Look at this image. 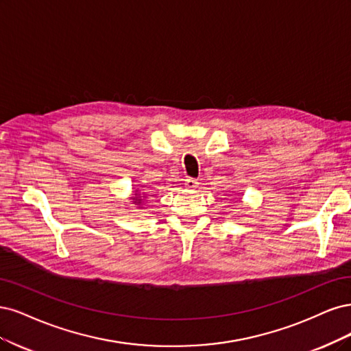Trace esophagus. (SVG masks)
Returning <instances> with one entry per match:
<instances>
[{
  "label": "esophagus",
  "mask_w": 351,
  "mask_h": 351,
  "mask_svg": "<svg viewBox=\"0 0 351 351\" xmlns=\"http://www.w3.org/2000/svg\"><path fill=\"white\" fill-rule=\"evenodd\" d=\"M198 185H199V182L195 178H186L185 179V186L188 189H195V188H198Z\"/></svg>",
  "instance_id": "obj_1"
}]
</instances>
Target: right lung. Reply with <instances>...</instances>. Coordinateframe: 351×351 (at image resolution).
<instances>
[{
    "label": "right lung",
    "instance_id": "add662e5",
    "mask_svg": "<svg viewBox=\"0 0 351 351\" xmlns=\"http://www.w3.org/2000/svg\"><path fill=\"white\" fill-rule=\"evenodd\" d=\"M134 202H141V197H135Z\"/></svg>",
    "mask_w": 351,
    "mask_h": 351
}]
</instances>
